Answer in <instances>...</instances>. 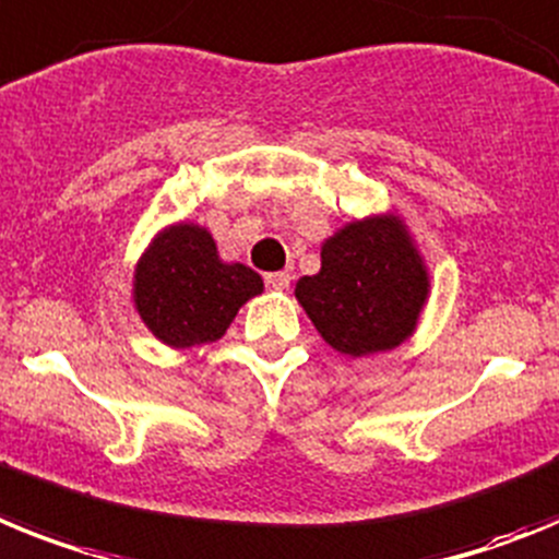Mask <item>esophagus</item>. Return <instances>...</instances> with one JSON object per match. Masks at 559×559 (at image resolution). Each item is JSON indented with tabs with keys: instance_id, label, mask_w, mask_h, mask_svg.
I'll return each mask as SVG.
<instances>
[{
	"instance_id": "obj_1",
	"label": "esophagus",
	"mask_w": 559,
	"mask_h": 559,
	"mask_svg": "<svg viewBox=\"0 0 559 559\" xmlns=\"http://www.w3.org/2000/svg\"><path fill=\"white\" fill-rule=\"evenodd\" d=\"M289 281H293V275L289 273H266L264 275V284L273 286V289H286V286H289Z\"/></svg>"
}]
</instances>
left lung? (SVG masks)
Segmentation results:
<instances>
[{
	"mask_svg": "<svg viewBox=\"0 0 559 559\" xmlns=\"http://www.w3.org/2000/svg\"><path fill=\"white\" fill-rule=\"evenodd\" d=\"M320 259V273L304 275L295 295L329 346L362 357L414 332L427 275L400 222H354L323 245Z\"/></svg>",
	"mask_w": 559,
	"mask_h": 559,
	"instance_id": "8db88e82",
	"label": "left lung"
}]
</instances>
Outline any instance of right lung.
<instances>
[{
  "label": "right lung",
  "instance_id": "right-lung-1",
  "mask_svg": "<svg viewBox=\"0 0 559 559\" xmlns=\"http://www.w3.org/2000/svg\"><path fill=\"white\" fill-rule=\"evenodd\" d=\"M261 289L259 273L245 264H222L211 233L193 225L159 233L134 275L140 318L177 348L219 340L241 304Z\"/></svg>",
  "mask_w": 559,
  "mask_h": 559
}]
</instances>
